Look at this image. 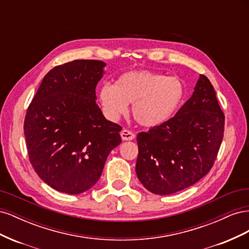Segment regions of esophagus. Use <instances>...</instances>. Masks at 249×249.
<instances>
[{
  "label": "esophagus",
  "instance_id": "obj_1",
  "mask_svg": "<svg viewBox=\"0 0 249 249\" xmlns=\"http://www.w3.org/2000/svg\"><path fill=\"white\" fill-rule=\"evenodd\" d=\"M120 136H122L123 140L127 141V140H133L135 138V134L129 130H123L122 133H120Z\"/></svg>",
  "mask_w": 249,
  "mask_h": 249
}]
</instances>
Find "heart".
Masks as SVG:
<instances>
[{"label": "heart", "mask_w": 249, "mask_h": 249, "mask_svg": "<svg viewBox=\"0 0 249 249\" xmlns=\"http://www.w3.org/2000/svg\"><path fill=\"white\" fill-rule=\"evenodd\" d=\"M184 97L183 83L176 77L146 70L125 71L114 86L103 85L99 100L105 114L117 119L132 103V115L145 127L159 126L175 115Z\"/></svg>", "instance_id": "1"}]
</instances>
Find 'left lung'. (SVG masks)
Instances as JSON below:
<instances>
[{
  "label": "left lung",
  "instance_id": "8db88e82",
  "mask_svg": "<svg viewBox=\"0 0 249 249\" xmlns=\"http://www.w3.org/2000/svg\"><path fill=\"white\" fill-rule=\"evenodd\" d=\"M224 115L209 79L200 74L191 97L167 123L137 135L136 173L148 191L168 195L194 185L212 168Z\"/></svg>",
  "mask_w": 249,
  "mask_h": 249
}]
</instances>
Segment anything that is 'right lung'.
<instances>
[{"mask_svg": "<svg viewBox=\"0 0 249 249\" xmlns=\"http://www.w3.org/2000/svg\"><path fill=\"white\" fill-rule=\"evenodd\" d=\"M105 66L99 60H74L54 67L28 108L24 131L30 162L59 192L89 190L122 142V126L106 119L95 102Z\"/></svg>", "mask_w": 249, "mask_h": 249, "instance_id": "add662e5", "label": "right lung"}]
</instances>
